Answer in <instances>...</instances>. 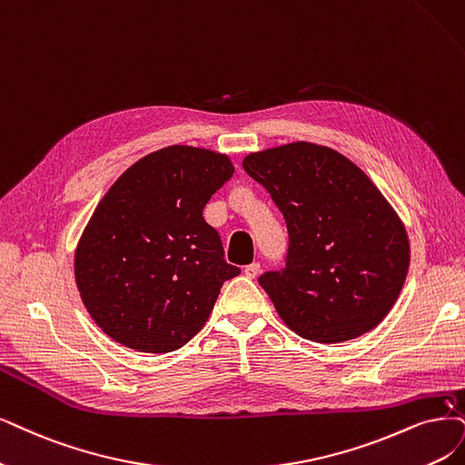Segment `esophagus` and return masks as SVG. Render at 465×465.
Wrapping results in <instances>:
<instances>
[{
    "instance_id": "34e87169",
    "label": "esophagus",
    "mask_w": 465,
    "mask_h": 465,
    "mask_svg": "<svg viewBox=\"0 0 465 465\" xmlns=\"http://www.w3.org/2000/svg\"><path fill=\"white\" fill-rule=\"evenodd\" d=\"M245 276L247 278H256V276H259V273H261V264L259 262H252V264H249V266H245Z\"/></svg>"
}]
</instances>
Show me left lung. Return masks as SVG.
Masks as SVG:
<instances>
[{
  "mask_svg": "<svg viewBox=\"0 0 465 465\" xmlns=\"http://www.w3.org/2000/svg\"><path fill=\"white\" fill-rule=\"evenodd\" d=\"M243 168L287 223L285 268L259 278L287 328L330 345L380 325L402 291L410 243L366 172L308 142L249 153Z\"/></svg>",
  "mask_w": 465,
  "mask_h": 465,
  "instance_id": "8db88e82",
  "label": "left lung"
}]
</instances>
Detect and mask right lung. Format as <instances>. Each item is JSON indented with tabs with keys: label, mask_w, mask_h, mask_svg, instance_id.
I'll use <instances>...</instances> for the list:
<instances>
[{
	"label": "right lung",
	"mask_w": 465,
	"mask_h": 465,
	"mask_svg": "<svg viewBox=\"0 0 465 465\" xmlns=\"http://www.w3.org/2000/svg\"><path fill=\"white\" fill-rule=\"evenodd\" d=\"M228 154L170 145L145 154L99 201L74 252L84 306L113 341L172 352L209 320L237 266L204 204L233 176Z\"/></svg>",
	"instance_id": "right-lung-1"
}]
</instances>
